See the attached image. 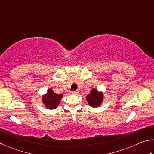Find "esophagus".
Segmentation results:
<instances>
[{
  "mask_svg": "<svg viewBox=\"0 0 154 154\" xmlns=\"http://www.w3.org/2000/svg\"><path fill=\"white\" fill-rule=\"evenodd\" d=\"M71 93L73 94V95H77V94H79V91H72V92H71Z\"/></svg>",
  "mask_w": 154,
  "mask_h": 154,
  "instance_id": "1",
  "label": "esophagus"
}]
</instances>
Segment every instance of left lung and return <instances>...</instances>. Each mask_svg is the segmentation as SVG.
I'll return each mask as SVG.
<instances>
[{
	"label": "left lung",
	"instance_id": "1",
	"mask_svg": "<svg viewBox=\"0 0 154 154\" xmlns=\"http://www.w3.org/2000/svg\"><path fill=\"white\" fill-rule=\"evenodd\" d=\"M104 95L102 91H99L97 88H93L90 93L86 96V100L88 104L92 107H98L103 101Z\"/></svg>",
	"mask_w": 154,
	"mask_h": 154
}]
</instances>
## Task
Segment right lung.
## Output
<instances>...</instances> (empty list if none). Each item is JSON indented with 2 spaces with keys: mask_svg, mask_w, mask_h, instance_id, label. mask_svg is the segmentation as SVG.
Listing matches in <instances>:
<instances>
[{
  "mask_svg": "<svg viewBox=\"0 0 154 154\" xmlns=\"http://www.w3.org/2000/svg\"><path fill=\"white\" fill-rule=\"evenodd\" d=\"M63 97L62 94H56L51 88L42 97V103L48 109H54L58 107L61 99Z\"/></svg>",
  "mask_w": 154,
  "mask_h": 154,
  "instance_id": "add662e5",
  "label": "right lung"
}]
</instances>
